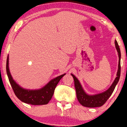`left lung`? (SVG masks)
Returning a JSON list of instances; mask_svg holds the SVG:
<instances>
[{"instance_id": "1", "label": "left lung", "mask_w": 127, "mask_h": 127, "mask_svg": "<svg viewBox=\"0 0 127 127\" xmlns=\"http://www.w3.org/2000/svg\"><path fill=\"white\" fill-rule=\"evenodd\" d=\"M6 73L13 91L17 98L21 101L32 105L47 104L53 95L57 85L64 75H62L52 79L41 88L29 90L19 85L12 78L9 67V54L6 60Z\"/></svg>"}]
</instances>
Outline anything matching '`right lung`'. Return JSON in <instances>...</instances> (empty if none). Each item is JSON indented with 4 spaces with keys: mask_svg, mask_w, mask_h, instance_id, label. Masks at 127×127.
Wrapping results in <instances>:
<instances>
[{
    "mask_svg": "<svg viewBox=\"0 0 127 127\" xmlns=\"http://www.w3.org/2000/svg\"><path fill=\"white\" fill-rule=\"evenodd\" d=\"M115 46L117 50L118 54L119 57V62H118V72L116 73V77L115 78L114 81L112 83V85L108 90L103 93L100 94H97L96 95H88L83 89L82 85L79 81L77 79L75 75L72 74V76L73 78L74 82H75V87L76 91L77 98L79 102L82 104V106L87 107H96L101 106L104 103L107 101L110 96L112 95V93L114 91L115 87L116 84L118 82L119 78L121 75V51L119 49V45L117 42H115Z\"/></svg>",
    "mask_w": 127,
    "mask_h": 127,
    "instance_id": "right-lung-1",
    "label": "right lung"
}]
</instances>
